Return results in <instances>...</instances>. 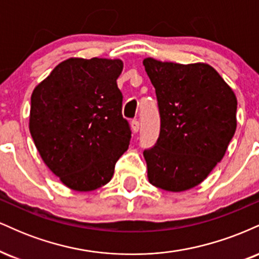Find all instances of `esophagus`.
Wrapping results in <instances>:
<instances>
[{
    "label": "esophagus",
    "instance_id": "obj_1",
    "mask_svg": "<svg viewBox=\"0 0 259 259\" xmlns=\"http://www.w3.org/2000/svg\"><path fill=\"white\" fill-rule=\"evenodd\" d=\"M132 129H133L134 133H138L139 132V130H140L139 120H133L132 121Z\"/></svg>",
    "mask_w": 259,
    "mask_h": 259
}]
</instances>
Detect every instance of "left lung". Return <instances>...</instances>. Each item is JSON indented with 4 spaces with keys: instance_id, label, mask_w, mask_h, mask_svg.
I'll list each match as a JSON object with an SVG mask.
<instances>
[{
    "instance_id": "left-lung-1",
    "label": "left lung",
    "mask_w": 259,
    "mask_h": 259,
    "mask_svg": "<svg viewBox=\"0 0 259 259\" xmlns=\"http://www.w3.org/2000/svg\"><path fill=\"white\" fill-rule=\"evenodd\" d=\"M156 89L160 132L144 151L148 181L180 192L201 184L224 157L236 130L237 100L213 67L144 59Z\"/></svg>"
}]
</instances>
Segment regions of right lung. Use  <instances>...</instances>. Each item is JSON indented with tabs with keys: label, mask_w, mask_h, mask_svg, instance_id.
I'll return each mask as SVG.
<instances>
[{
	"label": "right lung",
	"mask_w": 259,
	"mask_h": 259,
	"mask_svg": "<svg viewBox=\"0 0 259 259\" xmlns=\"http://www.w3.org/2000/svg\"><path fill=\"white\" fill-rule=\"evenodd\" d=\"M120 59L69 58L31 95L29 129L56 177L75 191H92L112 179L132 139L121 114L117 79Z\"/></svg>",
	"instance_id": "obj_1"
}]
</instances>
